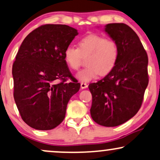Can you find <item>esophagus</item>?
<instances>
[{"instance_id":"obj_1","label":"esophagus","mask_w":160,"mask_h":160,"mask_svg":"<svg viewBox=\"0 0 160 160\" xmlns=\"http://www.w3.org/2000/svg\"><path fill=\"white\" fill-rule=\"evenodd\" d=\"M80 86H81V88H87L88 85H87V83H86V82H82L81 83H80Z\"/></svg>"}]
</instances>
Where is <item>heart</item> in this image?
Wrapping results in <instances>:
<instances>
[{
  "mask_svg": "<svg viewBox=\"0 0 160 160\" xmlns=\"http://www.w3.org/2000/svg\"><path fill=\"white\" fill-rule=\"evenodd\" d=\"M78 48L68 45L64 51V60L72 70H78L81 65L82 57H86L84 68L76 77L82 82H88L98 75L108 74L118 61L119 48L111 38L98 34H90L80 38Z\"/></svg>",
  "mask_w": 160,
  "mask_h": 160,
  "instance_id": "obj_1",
  "label": "heart"
}]
</instances>
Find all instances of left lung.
I'll use <instances>...</instances> for the list:
<instances>
[{"label":"left lung","mask_w":160,"mask_h":160,"mask_svg":"<svg viewBox=\"0 0 160 160\" xmlns=\"http://www.w3.org/2000/svg\"><path fill=\"white\" fill-rule=\"evenodd\" d=\"M105 32L119 48L118 61L105 78L88 88L92 95L90 109L95 122L116 127L135 115L141 107L148 85V58L137 34L123 23L106 25Z\"/></svg>","instance_id":"left-lung-1"}]
</instances>
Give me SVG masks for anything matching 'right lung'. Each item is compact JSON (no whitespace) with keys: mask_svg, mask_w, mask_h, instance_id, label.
<instances>
[{"mask_svg":"<svg viewBox=\"0 0 160 160\" xmlns=\"http://www.w3.org/2000/svg\"><path fill=\"white\" fill-rule=\"evenodd\" d=\"M78 34L68 25H42L27 36L17 53L13 96L22 120L36 130L60 124L69 100L80 89L64 60L65 49Z\"/></svg>","mask_w":160,"mask_h":160,"instance_id":"right-lung-1","label":"right lung"}]
</instances>
